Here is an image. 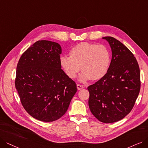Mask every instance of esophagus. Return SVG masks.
<instances>
[{"label": "esophagus", "instance_id": "esophagus-1", "mask_svg": "<svg viewBox=\"0 0 148 148\" xmlns=\"http://www.w3.org/2000/svg\"><path fill=\"white\" fill-rule=\"evenodd\" d=\"M77 88H78V90H81V89H82V88H84V86H82V85H80V84H77Z\"/></svg>", "mask_w": 148, "mask_h": 148}]
</instances>
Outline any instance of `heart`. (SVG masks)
<instances>
[{"instance_id": "obj_1", "label": "heart", "mask_w": 148, "mask_h": 148, "mask_svg": "<svg viewBox=\"0 0 148 148\" xmlns=\"http://www.w3.org/2000/svg\"><path fill=\"white\" fill-rule=\"evenodd\" d=\"M69 55L70 57L61 56L60 62L70 78H75L81 67L83 70L79 78L81 82H86L90 78L99 80L108 72L110 55L107 47L103 45L80 42L72 47Z\"/></svg>"}]
</instances>
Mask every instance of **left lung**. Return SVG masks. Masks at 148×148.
Returning a JSON list of instances; mask_svg holds the SVG:
<instances>
[{"mask_svg": "<svg viewBox=\"0 0 148 148\" xmlns=\"http://www.w3.org/2000/svg\"><path fill=\"white\" fill-rule=\"evenodd\" d=\"M109 42L112 60L107 73L87 89L92 114L101 122L112 123L124 119L132 109L140 89L138 64L132 53L113 37Z\"/></svg>", "mask_w": 148, "mask_h": 148, "instance_id": "obj_1", "label": "left lung"}]
</instances>
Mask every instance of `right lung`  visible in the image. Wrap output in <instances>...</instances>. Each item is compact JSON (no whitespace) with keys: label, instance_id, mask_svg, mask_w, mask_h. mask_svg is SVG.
Segmentation results:
<instances>
[{"label":"right lung","instance_id":"right-lung-1","mask_svg":"<svg viewBox=\"0 0 148 148\" xmlns=\"http://www.w3.org/2000/svg\"><path fill=\"white\" fill-rule=\"evenodd\" d=\"M61 45L38 40L22 55L16 68V88L23 108L39 121L50 122L67 112L77 88L61 69Z\"/></svg>","mask_w":148,"mask_h":148}]
</instances>
